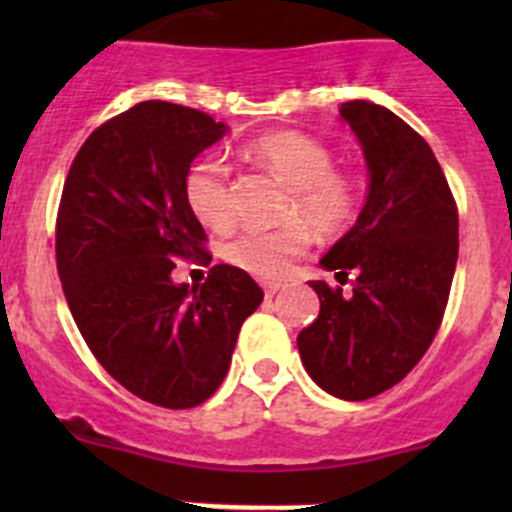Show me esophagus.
I'll use <instances>...</instances> for the list:
<instances>
[{
    "label": "esophagus",
    "instance_id": "esophagus-1",
    "mask_svg": "<svg viewBox=\"0 0 512 512\" xmlns=\"http://www.w3.org/2000/svg\"><path fill=\"white\" fill-rule=\"evenodd\" d=\"M262 287H265V297L267 299L275 297V294L282 289V285H277V282H265V285H262Z\"/></svg>",
    "mask_w": 512,
    "mask_h": 512
}]
</instances>
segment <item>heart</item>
<instances>
[{"instance_id": "obj_1", "label": "heart", "mask_w": 512, "mask_h": 512, "mask_svg": "<svg viewBox=\"0 0 512 512\" xmlns=\"http://www.w3.org/2000/svg\"><path fill=\"white\" fill-rule=\"evenodd\" d=\"M257 163L270 168L292 188L289 218H302L314 232L334 237L352 225L356 213L354 185L334 170L327 146L307 133L280 131L257 138L250 146ZM185 200L195 218L210 230H227L232 223V195L227 165L205 158L190 168L185 178ZM307 224V225H308ZM306 225V226H307ZM292 223L280 230H242L223 245L225 262L260 280H277L289 262L309 245V228Z\"/></svg>"}]
</instances>
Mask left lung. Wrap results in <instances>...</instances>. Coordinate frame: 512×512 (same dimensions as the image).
Listing matches in <instances>:
<instances>
[{"instance_id": "1", "label": "left lung", "mask_w": 512, "mask_h": 512, "mask_svg": "<svg viewBox=\"0 0 512 512\" xmlns=\"http://www.w3.org/2000/svg\"><path fill=\"white\" fill-rule=\"evenodd\" d=\"M339 118L366 160V200L356 223L319 265L352 294L309 282L319 317L297 349L327 394L364 401L399 384L431 347L458 260V213L431 146L389 108L347 101Z\"/></svg>"}]
</instances>
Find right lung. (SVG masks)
<instances>
[{
	"label": "right lung",
	"mask_w": 512,
	"mask_h": 512,
	"mask_svg": "<svg viewBox=\"0 0 512 512\" xmlns=\"http://www.w3.org/2000/svg\"><path fill=\"white\" fill-rule=\"evenodd\" d=\"M225 133L195 108L136 103L86 138L61 195L56 267L76 327L118 384L165 409L218 391L242 322L265 297L232 265H215L205 285L170 275L175 257L203 255L185 178Z\"/></svg>",
	"instance_id": "right-lung-1"
}]
</instances>
